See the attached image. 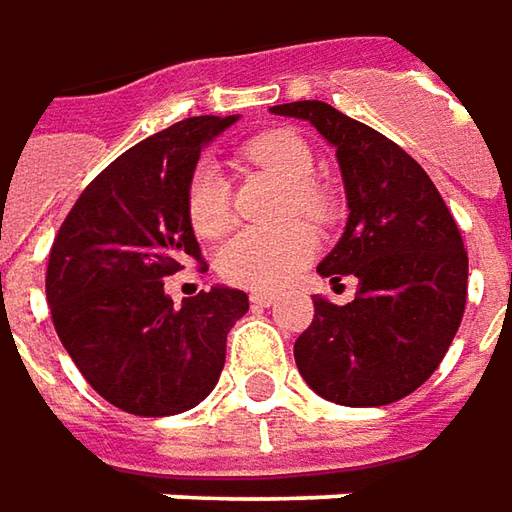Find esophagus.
Segmentation results:
<instances>
[{
    "mask_svg": "<svg viewBox=\"0 0 512 512\" xmlns=\"http://www.w3.org/2000/svg\"><path fill=\"white\" fill-rule=\"evenodd\" d=\"M249 300H252L255 306H260V309H269L277 297H274L272 291H252V294H249Z\"/></svg>",
    "mask_w": 512,
    "mask_h": 512,
    "instance_id": "1",
    "label": "esophagus"
}]
</instances>
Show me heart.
Instances as JSON below:
<instances>
[{
    "instance_id": "b5f03b06",
    "label": "heart",
    "mask_w": 512,
    "mask_h": 512,
    "mask_svg": "<svg viewBox=\"0 0 512 512\" xmlns=\"http://www.w3.org/2000/svg\"><path fill=\"white\" fill-rule=\"evenodd\" d=\"M243 158L260 169H269L289 184V212H300L314 221H326L331 206L326 192L314 184V155L309 144L291 130H269L255 135ZM186 215L201 238H221L232 223L229 186L221 169L203 161L186 184ZM317 252V238L309 226L291 223L283 229H243L229 238L215 257V266L226 283L252 291H274L289 283Z\"/></svg>"
}]
</instances>
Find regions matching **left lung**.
<instances>
[{
    "label": "left lung",
    "instance_id": "obj_1",
    "mask_svg": "<svg viewBox=\"0 0 512 512\" xmlns=\"http://www.w3.org/2000/svg\"><path fill=\"white\" fill-rule=\"evenodd\" d=\"M337 150L348 223L317 266L331 283L357 277L351 303L314 297L294 360L314 394L377 408L414 394L439 368L467 300V252L428 172L385 135L326 101L277 104Z\"/></svg>",
    "mask_w": 512,
    "mask_h": 512
}]
</instances>
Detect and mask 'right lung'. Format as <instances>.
Wrapping results in <instances>:
<instances>
[{"instance_id":"add662e5","label":"right lung","mask_w":512,"mask_h":512,"mask_svg":"<svg viewBox=\"0 0 512 512\" xmlns=\"http://www.w3.org/2000/svg\"><path fill=\"white\" fill-rule=\"evenodd\" d=\"M238 115L178 121L79 195L47 260V303L64 351L98 397L135 416L184 414L209 397L246 291L212 286L172 306L164 277L201 260L186 184L201 147Z\"/></svg>"}]
</instances>
